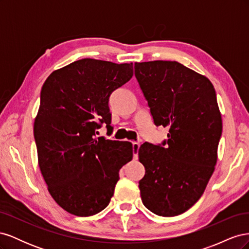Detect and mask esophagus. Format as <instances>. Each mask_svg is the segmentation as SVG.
I'll return each instance as SVG.
<instances>
[{
    "label": "esophagus",
    "instance_id": "1",
    "mask_svg": "<svg viewBox=\"0 0 249 249\" xmlns=\"http://www.w3.org/2000/svg\"><path fill=\"white\" fill-rule=\"evenodd\" d=\"M139 147H140V143L139 142H133V154H134L135 159H137V157H138Z\"/></svg>",
    "mask_w": 249,
    "mask_h": 249
}]
</instances>
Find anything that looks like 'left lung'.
Returning a JSON list of instances; mask_svg holds the SVG:
<instances>
[{"label": "left lung", "mask_w": 249, "mask_h": 249, "mask_svg": "<svg viewBox=\"0 0 249 249\" xmlns=\"http://www.w3.org/2000/svg\"><path fill=\"white\" fill-rule=\"evenodd\" d=\"M134 69L154 124L169 127L167 139L138 150L145 168L141 199L156 215L177 216L200 198L215 169L222 133L215 89L177 61L136 62Z\"/></svg>", "instance_id": "1"}]
</instances>
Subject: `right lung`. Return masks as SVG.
<instances>
[{"mask_svg": "<svg viewBox=\"0 0 249 249\" xmlns=\"http://www.w3.org/2000/svg\"><path fill=\"white\" fill-rule=\"evenodd\" d=\"M133 77V63L85 58L53 71L34 123L38 164L52 197L66 212L92 216L106 208L132 160L130 142L95 137L111 126L109 97Z\"/></svg>", "mask_w": 249, "mask_h": 249, "instance_id": "add662e5", "label": "right lung"}]
</instances>
